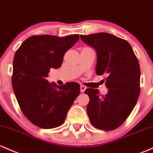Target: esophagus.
<instances>
[{
	"label": "esophagus",
	"instance_id": "34e87169",
	"mask_svg": "<svg viewBox=\"0 0 153 153\" xmlns=\"http://www.w3.org/2000/svg\"><path fill=\"white\" fill-rule=\"evenodd\" d=\"M80 89H81V92H84V91H85L86 87L84 85H81V86H80Z\"/></svg>",
	"mask_w": 153,
	"mask_h": 153
}]
</instances>
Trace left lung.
<instances>
[{"mask_svg": "<svg viewBox=\"0 0 153 153\" xmlns=\"http://www.w3.org/2000/svg\"><path fill=\"white\" fill-rule=\"evenodd\" d=\"M83 42L96 52L95 72L106 75L108 92L86 89L89 97L86 112L91 124L102 130L121 126L135 107L140 93V66L130 44L106 32L81 35Z\"/></svg>", "mask_w": 153, "mask_h": 153, "instance_id": "left-lung-1", "label": "left lung"}]
</instances>
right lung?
I'll return each mask as SVG.
<instances>
[{
	"instance_id": "obj_1",
	"label": "right lung",
	"mask_w": 153,
	"mask_h": 153,
	"mask_svg": "<svg viewBox=\"0 0 153 153\" xmlns=\"http://www.w3.org/2000/svg\"><path fill=\"white\" fill-rule=\"evenodd\" d=\"M79 35L60 38L43 35L29 37L15 52L12 84L21 111L29 121L42 129L64 122L68 110L80 93L78 83L58 86L47 78L51 68L61 66L65 52Z\"/></svg>"
}]
</instances>
